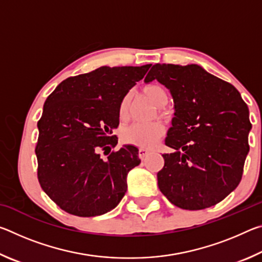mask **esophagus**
Listing matches in <instances>:
<instances>
[{"instance_id": "34e87169", "label": "esophagus", "mask_w": 262, "mask_h": 262, "mask_svg": "<svg viewBox=\"0 0 262 262\" xmlns=\"http://www.w3.org/2000/svg\"><path fill=\"white\" fill-rule=\"evenodd\" d=\"M148 154H149V150H147V149H140L139 150V156H140L141 159H143Z\"/></svg>"}]
</instances>
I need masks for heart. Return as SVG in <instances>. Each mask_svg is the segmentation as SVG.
Instances as JSON below:
<instances>
[{
	"mask_svg": "<svg viewBox=\"0 0 262 262\" xmlns=\"http://www.w3.org/2000/svg\"><path fill=\"white\" fill-rule=\"evenodd\" d=\"M144 98L150 108L157 110L166 103V94L162 88L152 85L144 90ZM123 105H126V100ZM162 129L156 123L151 122H137L133 125L126 132V140L132 143L142 145V147H149L154 144L158 136L161 135Z\"/></svg>",
	"mask_w": 262,
	"mask_h": 262,
	"instance_id": "1",
	"label": "heart"
}]
</instances>
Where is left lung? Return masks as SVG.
I'll return each instance as SVG.
<instances>
[{"instance_id": "obj_1", "label": "left lung", "mask_w": 262, "mask_h": 262, "mask_svg": "<svg viewBox=\"0 0 262 262\" xmlns=\"http://www.w3.org/2000/svg\"><path fill=\"white\" fill-rule=\"evenodd\" d=\"M154 79L171 92L174 117L157 173L167 200L186 210L215 206L236 189L250 145V111L232 84L198 64H154L145 83Z\"/></svg>"}]
</instances>
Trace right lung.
<instances>
[{
    "label": "right lung",
    "mask_w": 262,
    "mask_h": 262,
    "mask_svg": "<svg viewBox=\"0 0 262 262\" xmlns=\"http://www.w3.org/2000/svg\"><path fill=\"white\" fill-rule=\"evenodd\" d=\"M151 64L106 67L61 82L38 122L35 154L41 188L62 210L81 217L106 214L127 192V176L140 165L139 149L118 143L120 107ZM104 149L108 158L100 157Z\"/></svg>",
    "instance_id": "add662e5"
}]
</instances>
